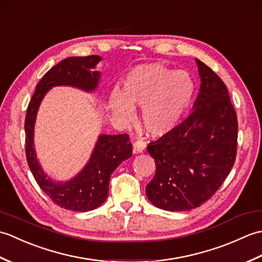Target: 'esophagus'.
<instances>
[{
	"mask_svg": "<svg viewBox=\"0 0 262 262\" xmlns=\"http://www.w3.org/2000/svg\"><path fill=\"white\" fill-rule=\"evenodd\" d=\"M146 147V144L143 141H136L134 144H133V152L135 154L137 153H142L144 149Z\"/></svg>",
	"mask_w": 262,
	"mask_h": 262,
	"instance_id": "obj_1",
	"label": "esophagus"
}]
</instances>
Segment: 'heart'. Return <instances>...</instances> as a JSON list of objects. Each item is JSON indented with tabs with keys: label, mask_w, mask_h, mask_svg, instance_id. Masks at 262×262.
<instances>
[{
	"label": "heart",
	"mask_w": 262,
	"mask_h": 262,
	"mask_svg": "<svg viewBox=\"0 0 262 262\" xmlns=\"http://www.w3.org/2000/svg\"><path fill=\"white\" fill-rule=\"evenodd\" d=\"M194 84L188 73L160 64L137 66L128 73L121 93L113 91L109 108L117 119L132 122L135 108H142V122L148 135L163 136L180 124L190 105Z\"/></svg>",
	"instance_id": "b5f03b06"
}]
</instances>
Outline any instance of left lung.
Segmentation results:
<instances>
[{
	"mask_svg": "<svg viewBox=\"0 0 262 262\" xmlns=\"http://www.w3.org/2000/svg\"><path fill=\"white\" fill-rule=\"evenodd\" d=\"M200 89L193 111L173 130L147 145L157 171L146 196L158 208L190 210L207 202L236 158L237 119L224 82L196 59Z\"/></svg>",
	"mask_w": 262,
	"mask_h": 262,
	"instance_id": "obj_1",
	"label": "left lung"
}]
</instances>
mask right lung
Returning a JSON list of instances; mask_svg holds the SVG:
<instances>
[{
	"mask_svg": "<svg viewBox=\"0 0 262 262\" xmlns=\"http://www.w3.org/2000/svg\"><path fill=\"white\" fill-rule=\"evenodd\" d=\"M102 58L98 55L63 59L42 76L27 109L26 155L27 162L38 186L59 207L73 211H89L101 206L108 197L109 180L122 161L129 159L133 145L129 136L100 135L86 165L74 178L66 182L54 181L43 172L33 147L38 108L45 94L53 86L68 85L92 92L97 89L100 72L93 71Z\"/></svg>",
	"mask_w": 262,
	"mask_h": 262,
	"instance_id": "obj_1",
	"label": "right lung"
}]
</instances>
